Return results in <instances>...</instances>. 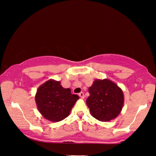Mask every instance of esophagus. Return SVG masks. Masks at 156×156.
Wrapping results in <instances>:
<instances>
[{
	"label": "esophagus",
	"mask_w": 156,
	"mask_h": 156,
	"mask_svg": "<svg viewBox=\"0 0 156 156\" xmlns=\"http://www.w3.org/2000/svg\"><path fill=\"white\" fill-rule=\"evenodd\" d=\"M79 96H80L82 99H83L84 98V93L83 92H80V93H79Z\"/></svg>",
	"instance_id": "obj_1"
}]
</instances>
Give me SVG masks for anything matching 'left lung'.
<instances>
[{"label":"left lung","instance_id":"8db88e82","mask_svg":"<svg viewBox=\"0 0 156 156\" xmlns=\"http://www.w3.org/2000/svg\"><path fill=\"white\" fill-rule=\"evenodd\" d=\"M89 93L86 103L96 119L107 122L120 114L124 104V94L113 82L96 79L89 88Z\"/></svg>","mask_w":156,"mask_h":156}]
</instances>
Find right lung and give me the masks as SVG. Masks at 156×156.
<instances>
[{
  "mask_svg": "<svg viewBox=\"0 0 156 156\" xmlns=\"http://www.w3.org/2000/svg\"><path fill=\"white\" fill-rule=\"evenodd\" d=\"M78 99V95L72 94L70 89L63 88L60 81L52 79L39 87L35 96L39 112L51 122H59L67 118Z\"/></svg>",
  "mask_w": 156,
  "mask_h": 156,
  "instance_id": "1",
  "label": "right lung"
}]
</instances>
